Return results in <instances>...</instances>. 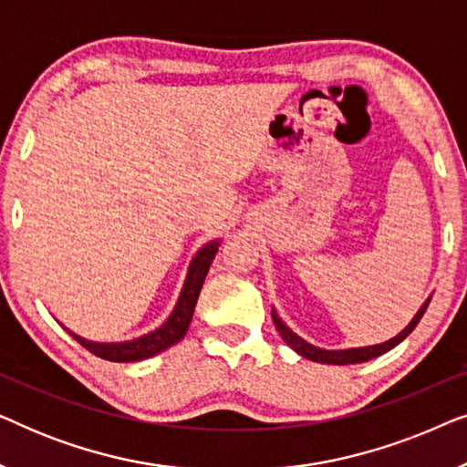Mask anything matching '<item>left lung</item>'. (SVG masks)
<instances>
[{
	"mask_svg": "<svg viewBox=\"0 0 467 467\" xmlns=\"http://www.w3.org/2000/svg\"><path fill=\"white\" fill-rule=\"evenodd\" d=\"M427 306H430V299H427V302L420 306V310L417 312V317L412 318L410 325H408V327L401 331L400 336H395L393 340H389L385 344H376V347L348 348V350H323V348L312 347V344L304 342L302 337L293 334L291 329H286L285 323L280 321V318L274 315V312H272V318H274V325H276L280 337H283V340L289 344V347L296 350V353L306 357V359H312V361H318V363H334V366H348V363H363V361H368V359H374V357H379L382 353H387V350H391L393 347H398V344L404 340V337L410 334L414 327H417L419 321H420V317L425 315Z\"/></svg>",
	"mask_w": 467,
	"mask_h": 467,
	"instance_id": "left-lung-1",
	"label": "left lung"
}]
</instances>
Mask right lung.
I'll list each match as a JSON object with an SVG mask.
<instances>
[{
	"label": "right lung",
	"mask_w": 467,
	"mask_h": 467,
	"mask_svg": "<svg viewBox=\"0 0 467 467\" xmlns=\"http://www.w3.org/2000/svg\"><path fill=\"white\" fill-rule=\"evenodd\" d=\"M216 246L219 242H210L202 248L200 253L195 254L193 264L189 267V276L187 283H184V289L181 293V299H178L174 312L168 318V323L161 325V327L152 331V334L138 337V340L131 342H120V344H98V342H88L85 337L72 334L76 342H80L88 353H93L95 357H101L106 361H114V363H130V361H140V359H149V357L161 353V350L174 347V344L181 340V337L187 334L191 318H193V310L197 304V297H200L203 278H206L208 267L213 264L214 254H216Z\"/></svg>",
	"instance_id": "right-lung-1"
}]
</instances>
